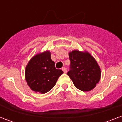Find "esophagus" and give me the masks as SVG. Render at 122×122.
Returning a JSON list of instances; mask_svg holds the SVG:
<instances>
[{"instance_id": "esophagus-1", "label": "esophagus", "mask_w": 122, "mask_h": 122, "mask_svg": "<svg viewBox=\"0 0 122 122\" xmlns=\"http://www.w3.org/2000/svg\"><path fill=\"white\" fill-rule=\"evenodd\" d=\"M62 70L63 71V72L65 73H67V70L66 68H63V69H62Z\"/></svg>"}]
</instances>
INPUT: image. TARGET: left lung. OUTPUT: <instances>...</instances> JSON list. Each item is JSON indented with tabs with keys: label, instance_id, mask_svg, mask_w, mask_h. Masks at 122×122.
<instances>
[{
	"label": "left lung",
	"instance_id": "8db88e82",
	"mask_svg": "<svg viewBox=\"0 0 122 122\" xmlns=\"http://www.w3.org/2000/svg\"><path fill=\"white\" fill-rule=\"evenodd\" d=\"M71 70L68 75L75 86L84 92L94 89L100 80L101 68L89 52L73 50L69 52Z\"/></svg>",
	"mask_w": 122,
	"mask_h": 122
}]
</instances>
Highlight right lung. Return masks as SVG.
Returning <instances> with one entry per match:
<instances>
[{"mask_svg":"<svg viewBox=\"0 0 122 122\" xmlns=\"http://www.w3.org/2000/svg\"><path fill=\"white\" fill-rule=\"evenodd\" d=\"M54 65L49 51L38 53L31 57L26 66L25 79L32 91L45 94L54 87L59 76L63 73Z\"/></svg>","mask_w":122,"mask_h":122,"instance_id":"right-lung-1","label":"right lung"}]
</instances>
